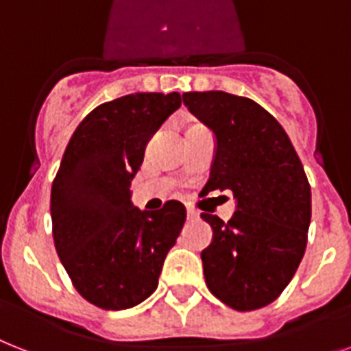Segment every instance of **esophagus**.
Listing matches in <instances>:
<instances>
[{
  "label": "esophagus",
  "instance_id": "esophagus-1",
  "mask_svg": "<svg viewBox=\"0 0 351 351\" xmlns=\"http://www.w3.org/2000/svg\"><path fill=\"white\" fill-rule=\"evenodd\" d=\"M196 218H198V213L195 209L187 207V220H196Z\"/></svg>",
  "mask_w": 351,
  "mask_h": 351
}]
</instances>
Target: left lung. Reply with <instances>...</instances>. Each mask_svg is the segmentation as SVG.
<instances>
[{"label":"left lung","mask_w":351,"mask_h":351,"mask_svg":"<svg viewBox=\"0 0 351 351\" xmlns=\"http://www.w3.org/2000/svg\"><path fill=\"white\" fill-rule=\"evenodd\" d=\"M184 104L215 135L204 195L232 191L227 223L202 213L213 241L202 250L205 283L240 312L267 306L294 278L308 238L312 193L303 164L274 117L247 97L184 93Z\"/></svg>","instance_id":"left-lung-1"}]
</instances>
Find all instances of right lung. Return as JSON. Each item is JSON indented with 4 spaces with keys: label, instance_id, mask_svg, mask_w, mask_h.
Returning <instances> with one entry per match:
<instances>
[{
    "label": "right lung",
    "instance_id": "add662e5",
    "mask_svg": "<svg viewBox=\"0 0 351 351\" xmlns=\"http://www.w3.org/2000/svg\"><path fill=\"white\" fill-rule=\"evenodd\" d=\"M180 104L178 92L104 102L62 155L50 196L53 243L77 292L99 308L126 310L149 298L184 227L180 202L141 210L130 191L147 142Z\"/></svg>",
    "mask_w": 351,
    "mask_h": 351
}]
</instances>
